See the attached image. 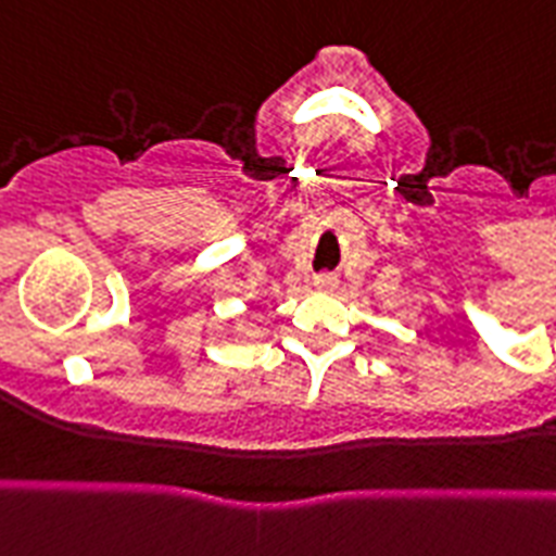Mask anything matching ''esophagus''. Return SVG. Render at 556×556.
Segmentation results:
<instances>
[{"label":"esophagus","instance_id":"esophagus-1","mask_svg":"<svg viewBox=\"0 0 556 556\" xmlns=\"http://www.w3.org/2000/svg\"><path fill=\"white\" fill-rule=\"evenodd\" d=\"M314 286L320 288V291H329V288L338 286V279L331 277V274H320V277H314Z\"/></svg>","mask_w":556,"mask_h":556}]
</instances>
